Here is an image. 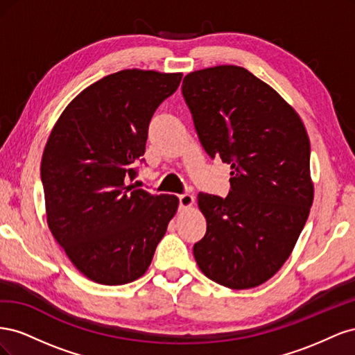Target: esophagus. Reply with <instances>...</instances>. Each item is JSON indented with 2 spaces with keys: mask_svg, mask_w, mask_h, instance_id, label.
<instances>
[{
  "mask_svg": "<svg viewBox=\"0 0 355 355\" xmlns=\"http://www.w3.org/2000/svg\"><path fill=\"white\" fill-rule=\"evenodd\" d=\"M192 204H194V196H191V194H180L179 196V206L182 209H188L192 206Z\"/></svg>",
  "mask_w": 355,
  "mask_h": 355,
  "instance_id": "obj_1",
  "label": "esophagus"
}]
</instances>
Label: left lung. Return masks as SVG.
Here are the masks:
<instances>
[{
  "mask_svg": "<svg viewBox=\"0 0 355 355\" xmlns=\"http://www.w3.org/2000/svg\"><path fill=\"white\" fill-rule=\"evenodd\" d=\"M182 94L204 151L231 166L227 197L198 194L207 231L194 244L196 261L220 286L256 287L288 259L313 206L305 125L241 67L191 72Z\"/></svg>",
  "mask_w": 355,
  "mask_h": 355,
  "instance_id": "8db88e82",
  "label": "left lung"
}]
</instances>
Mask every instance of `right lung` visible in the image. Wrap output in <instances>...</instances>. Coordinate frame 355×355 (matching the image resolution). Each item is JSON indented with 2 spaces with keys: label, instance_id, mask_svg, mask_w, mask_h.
I'll use <instances>...</instances> for the list:
<instances>
[{
  "label": "right lung",
  "instance_id": "obj_1",
  "mask_svg": "<svg viewBox=\"0 0 355 355\" xmlns=\"http://www.w3.org/2000/svg\"><path fill=\"white\" fill-rule=\"evenodd\" d=\"M182 73L125 69L84 89L59 116L41 159L47 223L90 280L120 286L151 265L179 200L127 185L148 128Z\"/></svg>",
  "mask_w": 355,
  "mask_h": 355
}]
</instances>
